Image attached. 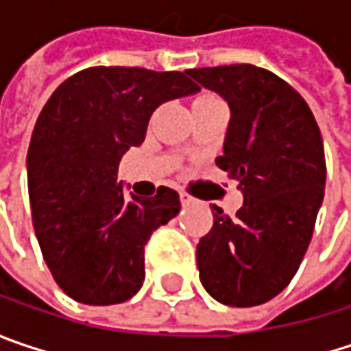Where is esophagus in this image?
<instances>
[{
    "label": "esophagus",
    "instance_id": "1",
    "mask_svg": "<svg viewBox=\"0 0 351 351\" xmlns=\"http://www.w3.org/2000/svg\"><path fill=\"white\" fill-rule=\"evenodd\" d=\"M180 199H182V204H184V206H189V204H193V202H195V199L189 195L188 191H180Z\"/></svg>",
    "mask_w": 351,
    "mask_h": 351
}]
</instances>
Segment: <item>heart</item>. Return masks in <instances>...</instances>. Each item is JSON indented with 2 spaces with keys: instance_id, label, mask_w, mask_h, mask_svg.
<instances>
[{
  "instance_id": "b5f03b06",
  "label": "heart",
  "mask_w": 351,
  "mask_h": 351,
  "mask_svg": "<svg viewBox=\"0 0 351 351\" xmlns=\"http://www.w3.org/2000/svg\"><path fill=\"white\" fill-rule=\"evenodd\" d=\"M202 97H206V95H202Z\"/></svg>"
}]
</instances>
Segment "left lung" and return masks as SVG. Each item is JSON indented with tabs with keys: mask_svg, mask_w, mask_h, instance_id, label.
Instances as JSON below:
<instances>
[{
	"mask_svg": "<svg viewBox=\"0 0 351 351\" xmlns=\"http://www.w3.org/2000/svg\"><path fill=\"white\" fill-rule=\"evenodd\" d=\"M188 73L230 106L215 165L243 193L236 217L213 206L212 230L195 252L199 280L219 304L260 306L291 282L312 241L326 186L322 134L306 99L263 67L238 63Z\"/></svg>",
	"mask_w": 351,
	"mask_h": 351,
	"instance_id": "left-lung-1",
	"label": "left lung"
}]
</instances>
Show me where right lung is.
Listing matches in <instances>:
<instances>
[{
    "instance_id": "add662e5",
    "label": "right lung",
    "mask_w": 351,
    "mask_h": 351,
    "mask_svg": "<svg viewBox=\"0 0 351 351\" xmlns=\"http://www.w3.org/2000/svg\"><path fill=\"white\" fill-rule=\"evenodd\" d=\"M188 71L97 65L67 77L39 113L27 189L39 247L58 286L75 302L112 306L145 278V243L180 213V195L125 193L121 156L145 139L163 101L195 93Z\"/></svg>"
}]
</instances>
